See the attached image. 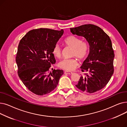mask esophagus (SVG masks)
Here are the masks:
<instances>
[{
	"instance_id": "obj_1",
	"label": "esophagus",
	"mask_w": 127,
	"mask_h": 127,
	"mask_svg": "<svg viewBox=\"0 0 127 127\" xmlns=\"http://www.w3.org/2000/svg\"><path fill=\"white\" fill-rule=\"evenodd\" d=\"M64 73L65 74H68V75H71L72 74V72L71 71H68V70H65L64 71Z\"/></svg>"
}]
</instances>
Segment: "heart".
<instances>
[{
    "label": "heart",
    "mask_w": 127,
    "mask_h": 127,
    "mask_svg": "<svg viewBox=\"0 0 127 127\" xmlns=\"http://www.w3.org/2000/svg\"><path fill=\"white\" fill-rule=\"evenodd\" d=\"M64 44L72 49V57L76 56L80 60H83L88 55V45L85 42H82L79 37L70 35L66 37L64 41ZM61 48L59 44H56L52 49V53L55 57L60 58L61 56ZM78 65L77 60L75 58L64 59L59 63L60 67L66 70H74Z\"/></svg>",
    "instance_id": "obj_1"
}]
</instances>
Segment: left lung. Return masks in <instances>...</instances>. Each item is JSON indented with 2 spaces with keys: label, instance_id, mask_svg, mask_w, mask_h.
Wrapping results in <instances>:
<instances>
[{
  "label": "left lung",
  "instance_id": "1",
  "mask_svg": "<svg viewBox=\"0 0 127 127\" xmlns=\"http://www.w3.org/2000/svg\"><path fill=\"white\" fill-rule=\"evenodd\" d=\"M70 29L72 34L84 37L90 46L89 56L80 67L86 73L76 86L82 92L94 93L105 87L114 72V53L111 40L102 29L94 25Z\"/></svg>",
  "mask_w": 127,
  "mask_h": 127
}]
</instances>
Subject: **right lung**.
<instances>
[{
    "instance_id": "1",
    "label": "right lung",
    "mask_w": 127,
    "mask_h": 127,
    "mask_svg": "<svg viewBox=\"0 0 127 127\" xmlns=\"http://www.w3.org/2000/svg\"><path fill=\"white\" fill-rule=\"evenodd\" d=\"M64 30L39 28L29 31L20 41L16 62L18 75L24 84L34 94H49L58 85L63 70L53 69L56 63L52 49L61 37Z\"/></svg>"
}]
</instances>
